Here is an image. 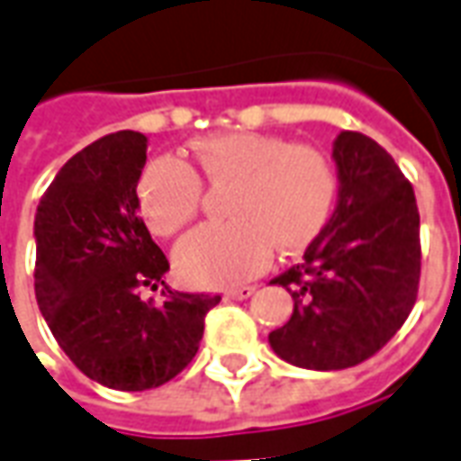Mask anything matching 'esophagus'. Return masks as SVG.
<instances>
[{
  "mask_svg": "<svg viewBox=\"0 0 461 461\" xmlns=\"http://www.w3.org/2000/svg\"><path fill=\"white\" fill-rule=\"evenodd\" d=\"M254 291H257V289H254V286H237V289L227 291V299H234V301L249 299Z\"/></svg>",
  "mask_w": 461,
  "mask_h": 461,
  "instance_id": "34e87169",
  "label": "esophagus"
}]
</instances>
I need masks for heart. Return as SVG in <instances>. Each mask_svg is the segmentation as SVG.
I'll use <instances>...</instances> for the list:
<instances>
[{
    "label": "heart",
    "instance_id": "b5f03b06",
    "mask_svg": "<svg viewBox=\"0 0 461 461\" xmlns=\"http://www.w3.org/2000/svg\"><path fill=\"white\" fill-rule=\"evenodd\" d=\"M192 158L207 180L234 187L231 220L202 224L175 247L177 276L190 286L217 289L257 276L274 247L284 254L309 247L333 210L336 172L313 145L230 131L192 142ZM135 192L150 231L170 237L200 210L202 182L187 162L162 155L142 167Z\"/></svg>",
    "mask_w": 461,
    "mask_h": 461
}]
</instances>
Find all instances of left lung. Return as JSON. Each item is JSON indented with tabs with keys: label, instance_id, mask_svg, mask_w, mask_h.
<instances>
[{
	"label": "left lung",
	"instance_id": "8db88e82",
	"mask_svg": "<svg viewBox=\"0 0 461 461\" xmlns=\"http://www.w3.org/2000/svg\"><path fill=\"white\" fill-rule=\"evenodd\" d=\"M336 210L303 251L274 279L294 313L271 330L274 353L306 370H343L375 356L415 306L420 212L395 160L363 132L333 140Z\"/></svg>",
	"mask_w": 461,
	"mask_h": 461
}]
</instances>
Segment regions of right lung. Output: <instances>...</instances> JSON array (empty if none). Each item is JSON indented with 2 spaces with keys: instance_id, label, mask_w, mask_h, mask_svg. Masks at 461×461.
<instances>
[{
  "instance_id": "right-lung-1",
  "label": "right lung",
  "mask_w": 461,
  "mask_h": 461,
  "mask_svg": "<svg viewBox=\"0 0 461 461\" xmlns=\"http://www.w3.org/2000/svg\"><path fill=\"white\" fill-rule=\"evenodd\" d=\"M148 138L118 131L76 152L34 220L39 311L74 366L113 390L165 385L190 363L220 296L167 289L155 307L142 285H165L162 249L138 217Z\"/></svg>"
}]
</instances>
